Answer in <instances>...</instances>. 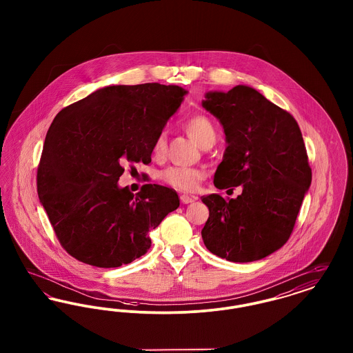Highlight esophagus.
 Here are the masks:
<instances>
[{"label": "esophagus", "mask_w": 353, "mask_h": 353, "mask_svg": "<svg viewBox=\"0 0 353 353\" xmlns=\"http://www.w3.org/2000/svg\"><path fill=\"white\" fill-rule=\"evenodd\" d=\"M180 200H181L183 203H190V202L196 201L197 197H194V196H188V194H181V196H180Z\"/></svg>", "instance_id": "1"}]
</instances>
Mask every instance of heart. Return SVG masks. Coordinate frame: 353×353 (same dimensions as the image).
Returning <instances> with one entry per match:
<instances>
[{
	"label": "heart",
	"instance_id": "b5f03b06",
	"mask_svg": "<svg viewBox=\"0 0 353 353\" xmlns=\"http://www.w3.org/2000/svg\"><path fill=\"white\" fill-rule=\"evenodd\" d=\"M185 131L202 148L210 147L216 141V128L210 119L205 115H194L188 119L184 123ZM167 151V134L160 132L153 143V156L156 159H161ZM161 180L169 186L183 190L193 192L199 188V185L205 177V172L202 169L189 168V167H169L161 172Z\"/></svg>",
	"mask_w": 353,
	"mask_h": 353
}]
</instances>
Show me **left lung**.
<instances>
[{
  "instance_id": "1",
  "label": "left lung",
  "mask_w": 353,
  "mask_h": 353,
  "mask_svg": "<svg viewBox=\"0 0 353 353\" xmlns=\"http://www.w3.org/2000/svg\"><path fill=\"white\" fill-rule=\"evenodd\" d=\"M202 105L219 119L228 147L214 186H242L236 199L203 196L206 249L230 262H252L281 249L294 230L312 172L294 117L249 85L210 91Z\"/></svg>"
}]
</instances>
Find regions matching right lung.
Returning a JSON list of instances; mask_svg holds the SVG:
<instances>
[{"label":"right lung","mask_w":353,"mask_h":353,"mask_svg":"<svg viewBox=\"0 0 353 353\" xmlns=\"http://www.w3.org/2000/svg\"><path fill=\"white\" fill-rule=\"evenodd\" d=\"M186 94L160 83L108 85L58 112L37 172L38 197L62 248L103 269L151 248L148 233L180 205L176 190L120 188L124 167L151 163L152 148Z\"/></svg>","instance_id":"right-lung-1"}]
</instances>
